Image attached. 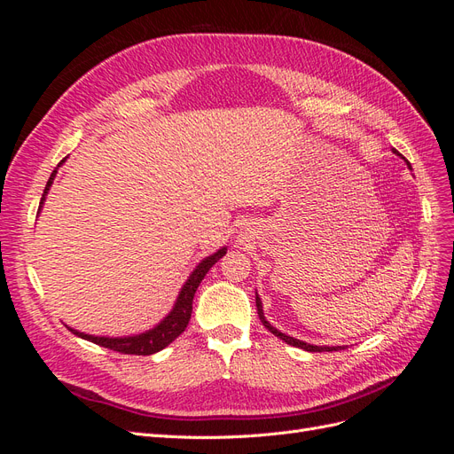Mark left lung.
<instances>
[{
  "instance_id": "8db88e82",
  "label": "left lung",
  "mask_w": 454,
  "mask_h": 454,
  "mask_svg": "<svg viewBox=\"0 0 454 454\" xmlns=\"http://www.w3.org/2000/svg\"><path fill=\"white\" fill-rule=\"evenodd\" d=\"M395 155H400L402 157V153H397L395 149H392ZM402 159H405V157H402ZM407 162V167L411 168V164H409V160H405ZM255 305H257V314H259V320L263 322V325L269 329V332L272 333V335H277L278 339H282L284 342H287V345H292V347H297V348H303V350H307V352H332V350H340V348H345V347H318V345H310V342H305V340H299V339H295V337H290V335H286V333H282L280 329H277L274 327L267 318H265V314H263V303H261V297L255 294Z\"/></svg>"
}]
</instances>
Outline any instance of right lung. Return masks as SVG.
Here are the masks:
<instances>
[{
    "mask_svg": "<svg viewBox=\"0 0 454 454\" xmlns=\"http://www.w3.org/2000/svg\"><path fill=\"white\" fill-rule=\"evenodd\" d=\"M66 159L60 160L59 167L52 170L49 182H47V187L43 191V197H41L37 214L41 212V208H43L49 189L54 182V177H57L59 168L66 162ZM225 254H227V248L223 246V248H219L215 254L204 257L200 263L193 269V272H191L187 277L185 284L182 286L180 294H177V297H176V303H174L172 310L167 316H164V318L157 325L147 329V332H144V333L127 335V337H104V335H89V333L79 332V329H74V327H67V329H70L74 335L94 342V345H100V347H106L109 350H117V352H122V354L149 356V354H155L162 348H167L174 339H177L185 332V327H187L189 318H191V312H193V297H195L199 284L206 277V272H208Z\"/></svg>",
    "mask_w": 454,
    "mask_h": 454,
    "instance_id": "right-lung-1",
    "label": "right lung"
}]
</instances>
